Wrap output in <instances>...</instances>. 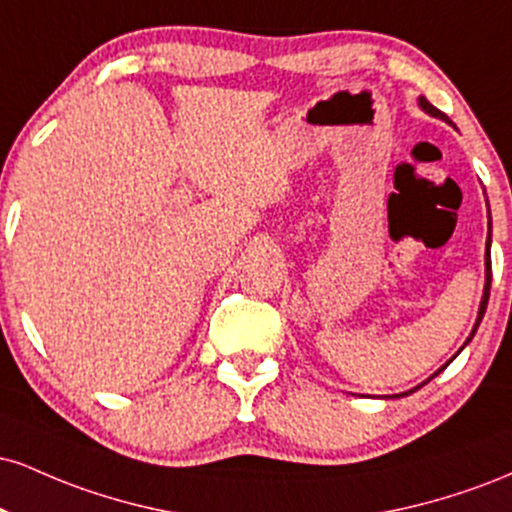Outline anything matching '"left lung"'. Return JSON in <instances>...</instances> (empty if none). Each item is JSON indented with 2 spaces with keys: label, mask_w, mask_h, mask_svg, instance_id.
I'll list each match as a JSON object with an SVG mask.
<instances>
[{
  "label": "left lung",
  "mask_w": 512,
  "mask_h": 512,
  "mask_svg": "<svg viewBox=\"0 0 512 512\" xmlns=\"http://www.w3.org/2000/svg\"><path fill=\"white\" fill-rule=\"evenodd\" d=\"M419 108H421V110H424V113H428V115H431V117H438V120H443V122H448V125H452V122H450V117H448V115H443V113H440V110H438V108H433V105H431V103H428L424 96H419ZM486 204H489V202H486ZM484 274H486V279H484V296H481V303H479V313H477V322H474L472 332H469L467 342H464V344L460 346V351H462V349H464V346H467V344H469V342H472V339H474V334H477V327H479L481 317H484V313H486V305H489V291H491V211H489V238H486V252H484ZM460 351H457V354H460ZM457 354H455V356H457ZM455 356H452V358H455ZM452 358H450V361H448V363H445V366H443V368H438V370H436V373H433V375H431V378H428V380H424V383H421V385L431 383V380H433V378H436V375L440 373V370H445V368H448V366H450V363H452ZM421 385L411 387V390H407V392H399V395H395V399H397V397H407V395H411V392H416V390H419V387H421Z\"/></svg>",
  "instance_id": "8db88e82"
}]
</instances>
